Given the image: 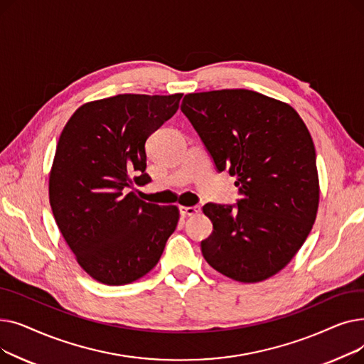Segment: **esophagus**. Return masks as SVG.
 Listing matches in <instances>:
<instances>
[{"instance_id": "obj_1", "label": "esophagus", "mask_w": 364, "mask_h": 364, "mask_svg": "<svg viewBox=\"0 0 364 364\" xmlns=\"http://www.w3.org/2000/svg\"><path fill=\"white\" fill-rule=\"evenodd\" d=\"M200 213V206L195 205V206H180V214L181 215H188V217H193L198 215Z\"/></svg>"}]
</instances>
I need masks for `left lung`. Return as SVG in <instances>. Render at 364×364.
<instances>
[{"instance_id": "1", "label": "left lung", "mask_w": 364, "mask_h": 364, "mask_svg": "<svg viewBox=\"0 0 364 364\" xmlns=\"http://www.w3.org/2000/svg\"><path fill=\"white\" fill-rule=\"evenodd\" d=\"M181 112L240 199L206 203L214 230L200 242L221 274L255 283L279 273L307 239L318 206L316 149L299 114L251 90L184 95Z\"/></svg>"}]
</instances>
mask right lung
<instances>
[{
	"label": "right lung",
	"instance_id": "obj_1",
	"mask_svg": "<svg viewBox=\"0 0 364 364\" xmlns=\"http://www.w3.org/2000/svg\"><path fill=\"white\" fill-rule=\"evenodd\" d=\"M183 94H119L81 106L57 143L50 174L54 220L82 269L127 284L155 267L178 223L177 206L140 200L151 181L146 141L174 117Z\"/></svg>",
	"mask_w": 364,
	"mask_h": 364
}]
</instances>
